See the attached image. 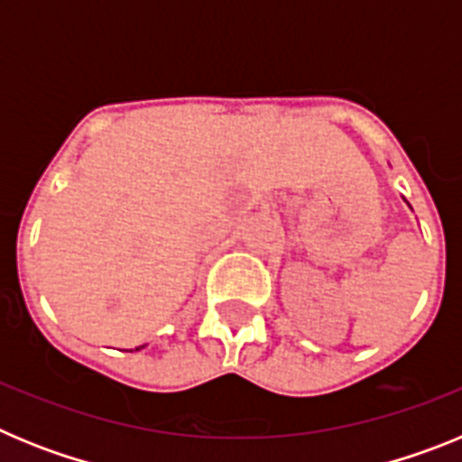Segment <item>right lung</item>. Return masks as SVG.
Instances as JSON below:
<instances>
[{
  "instance_id": "add662e5",
  "label": "right lung",
  "mask_w": 462,
  "mask_h": 462,
  "mask_svg": "<svg viewBox=\"0 0 462 462\" xmlns=\"http://www.w3.org/2000/svg\"><path fill=\"white\" fill-rule=\"evenodd\" d=\"M138 349H141V346H136V352H138Z\"/></svg>"
}]
</instances>
